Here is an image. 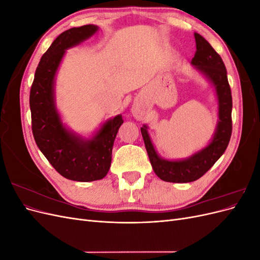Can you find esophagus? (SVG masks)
<instances>
[{"mask_svg": "<svg viewBox=\"0 0 260 260\" xmlns=\"http://www.w3.org/2000/svg\"><path fill=\"white\" fill-rule=\"evenodd\" d=\"M132 115H133V117L137 118V119H141L142 116L144 115V109H143L142 105L136 104L135 106H133L132 107Z\"/></svg>", "mask_w": 260, "mask_h": 260, "instance_id": "34e87169", "label": "esophagus"}]
</instances>
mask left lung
Masks as SVG:
<instances>
[{"mask_svg":"<svg viewBox=\"0 0 260 260\" xmlns=\"http://www.w3.org/2000/svg\"><path fill=\"white\" fill-rule=\"evenodd\" d=\"M196 52L191 64L206 78L214 86L218 101V122L210 142L183 159L169 160L162 158L156 152L154 144L148 135V127L144 124L141 133L144 140L149 161L157 177L166 182L187 183L200 179L214 166L222 156L230 142L232 133V95L228 82L226 69L220 55L199 34H194Z\"/></svg>","mask_w":260,"mask_h":260,"instance_id":"obj_1","label":"left lung"}]
</instances>
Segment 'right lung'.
<instances>
[{
    "label": "right lung",
    "instance_id": "1",
    "mask_svg": "<svg viewBox=\"0 0 260 260\" xmlns=\"http://www.w3.org/2000/svg\"><path fill=\"white\" fill-rule=\"evenodd\" d=\"M99 27L85 25L60 34L40 59L30 90V111L36 143L59 175L78 182L103 179L111 168L112 151L121 115L102 123L91 138L69 130L62 123L55 102V77L66 50L96 34Z\"/></svg>",
    "mask_w": 260,
    "mask_h": 260
}]
</instances>
